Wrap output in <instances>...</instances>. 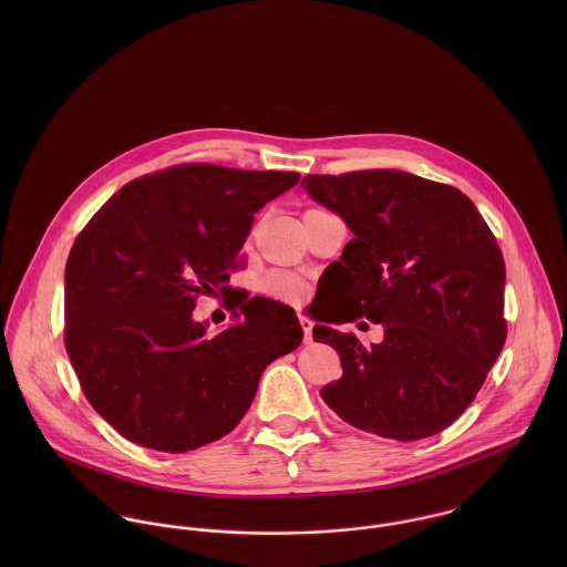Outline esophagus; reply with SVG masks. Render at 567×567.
Here are the masks:
<instances>
[{
  "label": "esophagus",
  "instance_id": "1",
  "mask_svg": "<svg viewBox=\"0 0 567 567\" xmlns=\"http://www.w3.org/2000/svg\"><path fill=\"white\" fill-rule=\"evenodd\" d=\"M299 323H301V329L306 333V342H312V327H315V323L308 317H299Z\"/></svg>",
  "mask_w": 567,
  "mask_h": 567
}]
</instances>
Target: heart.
Listing matches in <instances>:
<instances>
[{
  "label": "heart",
  "mask_w": 567,
  "mask_h": 567,
  "mask_svg": "<svg viewBox=\"0 0 567 567\" xmlns=\"http://www.w3.org/2000/svg\"><path fill=\"white\" fill-rule=\"evenodd\" d=\"M261 292L268 295L270 299L275 301H281V303H301L308 295L306 290V284L292 275V272H286V270H272L268 272L261 281Z\"/></svg>",
  "instance_id": "1"
}]
</instances>
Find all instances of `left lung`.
<instances>
[{"mask_svg": "<svg viewBox=\"0 0 567 567\" xmlns=\"http://www.w3.org/2000/svg\"><path fill=\"white\" fill-rule=\"evenodd\" d=\"M301 185L353 234L323 272V297L342 301L324 303L315 327L342 364L324 404L384 439L445 430L506 340V268L485 218L461 189L402 169L308 174ZM360 318L385 324L380 346L330 327Z\"/></svg>", "mask_w": 567, "mask_h": 567, "instance_id": "obj_1", "label": "left lung"}]
</instances>
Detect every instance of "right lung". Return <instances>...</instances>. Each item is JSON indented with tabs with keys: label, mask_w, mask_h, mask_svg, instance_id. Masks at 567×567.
Listing matches in <instances>:
<instances>
[{
	"label": "right lung",
	"mask_w": 567,
	"mask_h": 567,
	"mask_svg": "<svg viewBox=\"0 0 567 567\" xmlns=\"http://www.w3.org/2000/svg\"><path fill=\"white\" fill-rule=\"evenodd\" d=\"M299 178L181 163L126 183L84 225L65 266V349L124 439L174 454L223 439L264 369L301 344L288 306L227 286L252 214ZM205 293L245 321L207 334L190 321Z\"/></svg>",
	"instance_id": "obj_1"
}]
</instances>
